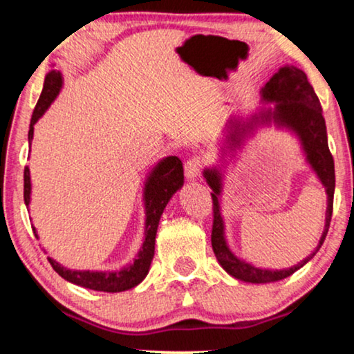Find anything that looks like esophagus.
<instances>
[{"label": "esophagus", "mask_w": 354, "mask_h": 354, "mask_svg": "<svg viewBox=\"0 0 354 354\" xmlns=\"http://www.w3.org/2000/svg\"><path fill=\"white\" fill-rule=\"evenodd\" d=\"M201 169H203V159L198 158V156L190 158L185 162V176H187V178H190V180H195L196 177H200Z\"/></svg>", "instance_id": "1"}]
</instances>
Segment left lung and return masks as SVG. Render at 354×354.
Listing matches in <instances>:
<instances>
[{
    "label": "left lung",
    "instance_id": "1",
    "mask_svg": "<svg viewBox=\"0 0 354 354\" xmlns=\"http://www.w3.org/2000/svg\"><path fill=\"white\" fill-rule=\"evenodd\" d=\"M261 101L264 103H274L270 106H263L259 113L251 115L248 120L241 118H232L225 129L224 148H222V161L227 153H234L240 149L245 138L256 129V125L274 122L277 127H285L297 135L301 148L306 156V162L316 174L319 180L326 188L327 193V211H326V225L317 248L303 259L301 263L288 269H261L256 266L246 263V261L236 258L232 253L225 240L224 219L221 214V195H222V172L221 167H207L203 172L207 185L211 187L212 196V234L211 243L217 261L224 268L227 274L232 277L243 280L250 283H270L290 277L303 268L308 261L321 248L326 240L328 225H330L332 211H333V192H335V167H333V158L327 143V129L326 120L322 115V108L319 98L314 91L313 85L308 82L306 74L295 66L280 67L277 74L270 77V80L261 90Z\"/></svg>",
    "mask_w": 354,
    "mask_h": 354
}]
</instances>
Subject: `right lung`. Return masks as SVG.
Here are the masks:
<instances>
[{"instance_id": "1", "label": "right lung", "mask_w": 354, "mask_h": 354, "mask_svg": "<svg viewBox=\"0 0 354 354\" xmlns=\"http://www.w3.org/2000/svg\"><path fill=\"white\" fill-rule=\"evenodd\" d=\"M62 88V75L59 71L53 69L45 77V84L38 103L33 109L30 129H28V143H32L33 138V125L37 120L45 114V111L50 108L56 96L59 95ZM183 185V166L182 161L177 156H167L159 161L156 166L148 174L147 182L143 188V201H145V240L142 248H140L137 258L133 263H130L120 270H72L67 269L59 263H56L53 258H48L53 269L66 279L67 282L79 285V287L96 290V292H108L118 293L130 290L142 282L147 277L149 266H151L154 256V241H156V232L161 219L164 207L174 196L178 188ZM30 169H24V201L28 207L30 205ZM33 234L38 239L35 227Z\"/></svg>"}]
</instances>
